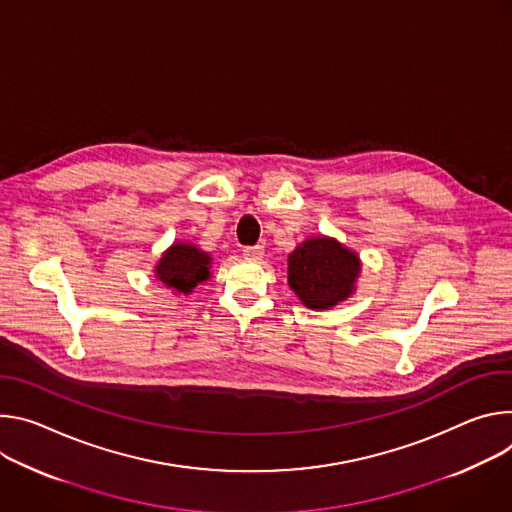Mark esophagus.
Segmentation results:
<instances>
[{
	"label": "esophagus",
	"mask_w": 512,
	"mask_h": 512,
	"mask_svg": "<svg viewBox=\"0 0 512 512\" xmlns=\"http://www.w3.org/2000/svg\"><path fill=\"white\" fill-rule=\"evenodd\" d=\"M244 258L250 262H260L264 258V248L262 246H252V248H244Z\"/></svg>",
	"instance_id": "obj_1"
}]
</instances>
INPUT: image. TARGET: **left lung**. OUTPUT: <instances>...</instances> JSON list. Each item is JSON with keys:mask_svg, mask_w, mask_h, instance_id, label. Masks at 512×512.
<instances>
[{"mask_svg": "<svg viewBox=\"0 0 512 512\" xmlns=\"http://www.w3.org/2000/svg\"><path fill=\"white\" fill-rule=\"evenodd\" d=\"M362 260L329 236H311L289 254V287L313 311H327L356 293Z\"/></svg>", "mask_w": 512, "mask_h": 512, "instance_id": "obj_1", "label": "left lung"}]
</instances>
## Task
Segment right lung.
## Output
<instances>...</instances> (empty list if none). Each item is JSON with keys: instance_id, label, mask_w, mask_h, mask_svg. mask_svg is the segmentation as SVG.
<instances>
[{"instance_id": "right-lung-1", "label": "right lung", "mask_w": 512, "mask_h": 512, "mask_svg": "<svg viewBox=\"0 0 512 512\" xmlns=\"http://www.w3.org/2000/svg\"><path fill=\"white\" fill-rule=\"evenodd\" d=\"M213 258L191 242L170 244L154 264V276L175 295H191L201 282L211 278Z\"/></svg>"}]
</instances>
